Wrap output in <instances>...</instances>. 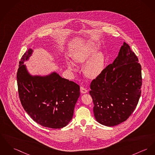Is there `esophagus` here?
Listing matches in <instances>:
<instances>
[{"label":"esophagus","mask_w":155,"mask_h":155,"mask_svg":"<svg viewBox=\"0 0 155 155\" xmlns=\"http://www.w3.org/2000/svg\"><path fill=\"white\" fill-rule=\"evenodd\" d=\"M81 92L82 93H86L87 92V90L84 87H81Z\"/></svg>","instance_id":"34e87169"}]
</instances>
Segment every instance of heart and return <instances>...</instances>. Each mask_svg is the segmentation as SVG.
Wrapping results in <instances>:
<instances>
[{
  "label": "heart",
  "mask_w": 155,
  "mask_h": 155,
  "mask_svg": "<svg viewBox=\"0 0 155 155\" xmlns=\"http://www.w3.org/2000/svg\"><path fill=\"white\" fill-rule=\"evenodd\" d=\"M99 49V45L96 43L89 42L78 49L73 55V59L78 63H85L84 72L90 78H95L102 72L104 65V56L102 52L95 54ZM92 57H91V56ZM68 68L71 71L76 70L74 64L71 62H67Z\"/></svg>",
  "instance_id": "heart-1"
}]
</instances>
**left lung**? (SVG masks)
Returning <instances> with one entry per match:
<instances>
[{
  "label": "left lung",
  "mask_w": 155,
  "mask_h": 155,
  "mask_svg": "<svg viewBox=\"0 0 155 155\" xmlns=\"http://www.w3.org/2000/svg\"><path fill=\"white\" fill-rule=\"evenodd\" d=\"M138 58L124 42L112 64L104 69L91 83L96 120L107 126L126 120L141 94L142 72Z\"/></svg>",
  "instance_id": "left-lung-1"
}]
</instances>
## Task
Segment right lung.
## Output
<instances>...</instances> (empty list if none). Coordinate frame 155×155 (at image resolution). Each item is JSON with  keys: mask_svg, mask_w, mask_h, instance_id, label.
<instances>
[{"mask_svg": "<svg viewBox=\"0 0 155 155\" xmlns=\"http://www.w3.org/2000/svg\"><path fill=\"white\" fill-rule=\"evenodd\" d=\"M33 51L29 49L23 55L17 72L21 105L31 119L42 126L62 128L72 119L80 87L55 72L46 76H32L24 62Z\"/></svg>", "mask_w": 155, "mask_h": 155, "instance_id": "1", "label": "right lung"}]
</instances>
